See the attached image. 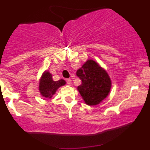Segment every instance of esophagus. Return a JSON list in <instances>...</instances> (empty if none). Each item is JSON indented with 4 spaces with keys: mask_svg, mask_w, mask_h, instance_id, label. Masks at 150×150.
<instances>
[{
    "mask_svg": "<svg viewBox=\"0 0 150 150\" xmlns=\"http://www.w3.org/2000/svg\"><path fill=\"white\" fill-rule=\"evenodd\" d=\"M66 82H67V84H68V85H72V80H70V79H67Z\"/></svg>",
    "mask_w": 150,
    "mask_h": 150,
    "instance_id": "1",
    "label": "esophagus"
}]
</instances>
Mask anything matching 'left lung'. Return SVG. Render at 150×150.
<instances>
[{
  "label": "left lung",
  "instance_id": "1",
  "mask_svg": "<svg viewBox=\"0 0 150 150\" xmlns=\"http://www.w3.org/2000/svg\"><path fill=\"white\" fill-rule=\"evenodd\" d=\"M76 74L82 80L77 90L86 104L96 106L108 97L112 82L107 72L97 62L87 60Z\"/></svg>",
  "mask_w": 150,
  "mask_h": 150
}]
</instances>
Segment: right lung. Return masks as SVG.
I'll list each match as a JSON object with an SVG mask.
<instances>
[{
  "mask_svg": "<svg viewBox=\"0 0 150 150\" xmlns=\"http://www.w3.org/2000/svg\"><path fill=\"white\" fill-rule=\"evenodd\" d=\"M66 82L63 79L54 81L51 73H49V70H45L39 79V91L43 97L46 99H51L58 88L64 86Z\"/></svg>",
  "mask_w": 150,
  "mask_h": 150,
  "instance_id": "1",
  "label": "right lung"
}]
</instances>
